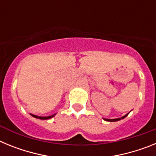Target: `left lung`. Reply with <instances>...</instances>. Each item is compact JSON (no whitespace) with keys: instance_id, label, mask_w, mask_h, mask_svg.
<instances>
[{"instance_id":"8db88e82","label":"left lung","mask_w":156,"mask_h":156,"mask_svg":"<svg viewBox=\"0 0 156 156\" xmlns=\"http://www.w3.org/2000/svg\"><path fill=\"white\" fill-rule=\"evenodd\" d=\"M128 114H126V115H125L124 116H122V118H119V119H104L105 120H106V121H110V122H115V121H119V120H120L121 119H123V118H125V117L126 116V115H127Z\"/></svg>"}]
</instances>
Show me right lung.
Segmentation results:
<instances>
[{
    "instance_id": "add662e5",
    "label": "right lung",
    "mask_w": 156,
    "mask_h": 156,
    "mask_svg": "<svg viewBox=\"0 0 156 156\" xmlns=\"http://www.w3.org/2000/svg\"><path fill=\"white\" fill-rule=\"evenodd\" d=\"M32 116L35 117V118H37V119H51V118H52V117L54 116L55 115H50V116H45V117H42V116H37V115H33V114H31Z\"/></svg>"
}]
</instances>
